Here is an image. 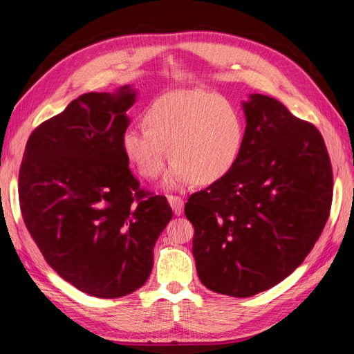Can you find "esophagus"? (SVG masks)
<instances>
[{
    "mask_svg": "<svg viewBox=\"0 0 354 354\" xmlns=\"http://www.w3.org/2000/svg\"><path fill=\"white\" fill-rule=\"evenodd\" d=\"M168 202L171 208H173L176 216H180L181 212H183V208H185V201L181 199L180 196H176V195H169L168 196Z\"/></svg>",
    "mask_w": 354,
    "mask_h": 354,
    "instance_id": "obj_1",
    "label": "esophagus"
}]
</instances>
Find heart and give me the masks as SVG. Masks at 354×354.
Instances as JSON below:
<instances>
[{
	"instance_id": "1",
	"label": "heart",
	"mask_w": 354,
	"mask_h": 354,
	"mask_svg": "<svg viewBox=\"0 0 354 354\" xmlns=\"http://www.w3.org/2000/svg\"><path fill=\"white\" fill-rule=\"evenodd\" d=\"M143 127L124 133L122 152L145 180L162 173L168 152V187L221 180L236 165L246 136L242 113L227 99L199 90L155 99L143 113Z\"/></svg>"
}]
</instances>
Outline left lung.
<instances>
[{
  "label": "left lung",
  "mask_w": 354,
  "mask_h": 354,
  "mask_svg": "<svg viewBox=\"0 0 354 354\" xmlns=\"http://www.w3.org/2000/svg\"><path fill=\"white\" fill-rule=\"evenodd\" d=\"M246 136L227 176L190 195L194 257L214 292L252 297L291 274L322 233L332 167L322 134L269 95L243 102Z\"/></svg>",
  "instance_id": "8db88e82"
}]
</instances>
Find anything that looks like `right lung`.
I'll return each mask as SVG.
<instances>
[{
    "mask_svg": "<svg viewBox=\"0 0 354 354\" xmlns=\"http://www.w3.org/2000/svg\"><path fill=\"white\" fill-rule=\"evenodd\" d=\"M134 102L128 85L80 95L32 131L19 169L32 239L60 277L97 298L146 283L153 246L173 217L165 196L140 187L122 152Z\"/></svg>",
    "mask_w": 354,
    "mask_h": 354,
    "instance_id": "add662e5",
    "label": "right lung"
}]
</instances>
